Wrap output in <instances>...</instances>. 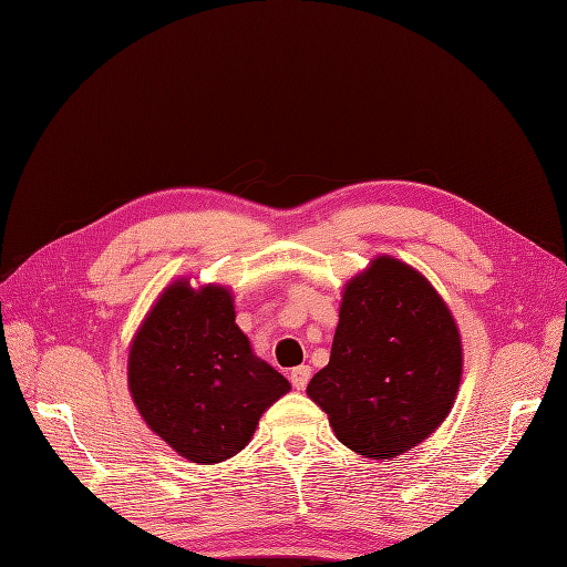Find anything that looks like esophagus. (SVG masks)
<instances>
[{"instance_id": "1", "label": "esophagus", "mask_w": 567, "mask_h": 567, "mask_svg": "<svg viewBox=\"0 0 567 567\" xmlns=\"http://www.w3.org/2000/svg\"><path fill=\"white\" fill-rule=\"evenodd\" d=\"M310 375H312L310 365H297V368H291L289 380H291V384L297 386V389H306V384L310 382Z\"/></svg>"}]
</instances>
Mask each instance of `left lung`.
<instances>
[{
    "mask_svg": "<svg viewBox=\"0 0 567 567\" xmlns=\"http://www.w3.org/2000/svg\"><path fill=\"white\" fill-rule=\"evenodd\" d=\"M331 359L308 396L344 447L396 458L450 414L463 373L447 303L412 266L375 257L342 291Z\"/></svg>",
    "mask_w": 567,
    "mask_h": 567,
    "instance_id": "8db88e82",
    "label": "left lung"
}]
</instances>
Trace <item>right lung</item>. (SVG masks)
I'll return each instance as SVG.
<instances>
[{
	"mask_svg": "<svg viewBox=\"0 0 567 567\" xmlns=\"http://www.w3.org/2000/svg\"><path fill=\"white\" fill-rule=\"evenodd\" d=\"M127 380L143 422L202 465L238 454L264 410L291 389L238 329L231 291L189 280L168 285L143 319Z\"/></svg>",
	"mask_w": 567,
	"mask_h": 567,
	"instance_id": "add662e5",
	"label": "right lung"
}]
</instances>
